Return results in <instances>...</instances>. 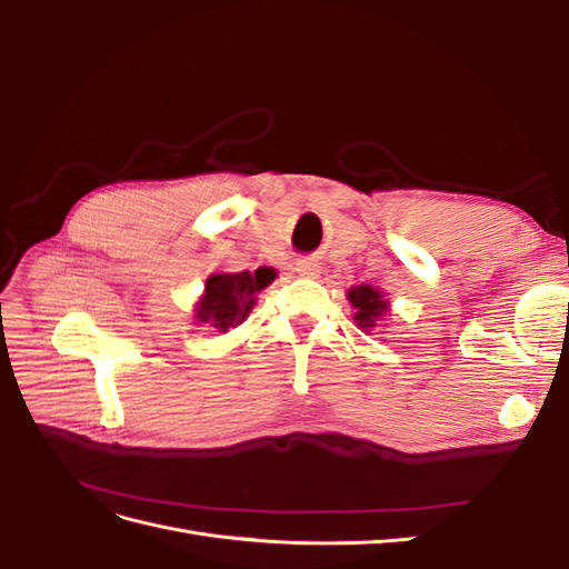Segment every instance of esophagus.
Segmentation results:
<instances>
[{
	"instance_id": "1",
	"label": "esophagus",
	"mask_w": 569,
	"mask_h": 569,
	"mask_svg": "<svg viewBox=\"0 0 569 569\" xmlns=\"http://www.w3.org/2000/svg\"><path fill=\"white\" fill-rule=\"evenodd\" d=\"M297 272L301 278H318L320 274L318 258H301V261H297Z\"/></svg>"
}]
</instances>
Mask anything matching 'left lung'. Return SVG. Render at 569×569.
<instances>
[{
	"label": "left lung",
	"mask_w": 569,
	"mask_h": 569,
	"mask_svg": "<svg viewBox=\"0 0 569 569\" xmlns=\"http://www.w3.org/2000/svg\"><path fill=\"white\" fill-rule=\"evenodd\" d=\"M347 299L353 306V320L363 332H372L380 320L391 311V303L380 287L356 284L347 291Z\"/></svg>",
	"instance_id": "1"
}]
</instances>
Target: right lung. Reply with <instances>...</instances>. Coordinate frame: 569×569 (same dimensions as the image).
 Wrapping results in <instances>:
<instances>
[{
    "label": "right lung",
    "instance_id": "add662e5",
    "mask_svg": "<svg viewBox=\"0 0 569 569\" xmlns=\"http://www.w3.org/2000/svg\"><path fill=\"white\" fill-rule=\"evenodd\" d=\"M278 278V270L261 266L242 272H211L203 282V291L194 303V322L213 327L216 332H228L242 325L256 306L258 291H263Z\"/></svg>",
    "mask_w": 569,
    "mask_h": 569
}]
</instances>
